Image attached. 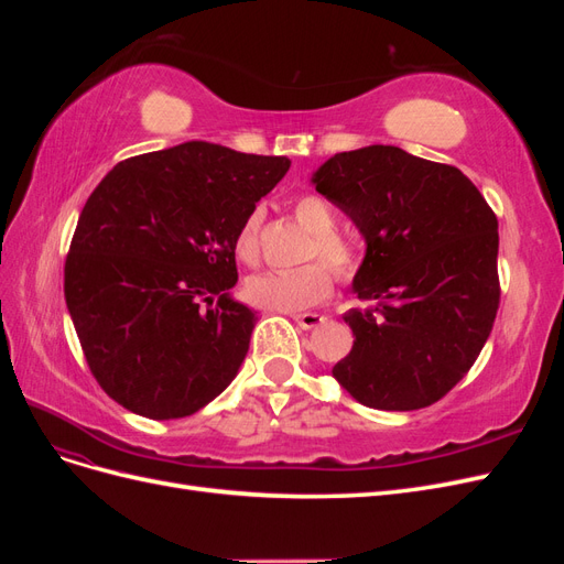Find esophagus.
Masks as SVG:
<instances>
[{"instance_id":"34e87169","label":"esophagus","mask_w":564,"mask_h":564,"mask_svg":"<svg viewBox=\"0 0 564 564\" xmlns=\"http://www.w3.org/2000/svg\"><path fill=\"white\" fill-rule=\"evenodd\" d=\"M294 322L299 324L301 329H315L324 322V317L317 315V313H303V315H294Z\"/></svg>"}]
</instances>
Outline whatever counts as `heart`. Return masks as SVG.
<instances>
[{
    "label": "heart",
    "mask_w": 564,
    "mask_h": 564,
    "mask_svg": "<svg viewBox=\"0 0 564 564\" xmlns=\"http://www.w3.org/2000/svg\"><path fill=\"white\" fill-rule=\"evenodd\" d=\"M294 214L301 220V226L315 235L311 256H319V261L329 264L338 278H350L357 270V253L352 245L334 232L336 214L329 204L317 195H301L294 204ZM261 218V209H251L245 216L242 226L237 228L235 253L245 263L259 259ZM323 267L321 263H308L292 270L256 272L245 282V294L253 305L265 311L292 313L311 308L332 292V275Z\"/></svg>",
    "instance_id": "obj_1"
}]
</instances>
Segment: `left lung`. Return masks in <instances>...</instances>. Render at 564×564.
Instances as JSON below:
<instances>
[{
	"label": "left lung",
	"instance_id": "obj_1",
	"mask_svg": "<svg viewBox=\"0 0 564 564\" xmlns=\"http://www.w3.org/2000/svg\"><path fill=\"white\" fill-rule=\"evenodd\" d=\"M311 183L365 237L344 315L352 350L332 377L383 412L437 402L466 377L499 311V220L456 166L395 145L329 158Z\"/></svg>",
	"mask_w": 564,
	"mask_h": 564
}]
</instances>
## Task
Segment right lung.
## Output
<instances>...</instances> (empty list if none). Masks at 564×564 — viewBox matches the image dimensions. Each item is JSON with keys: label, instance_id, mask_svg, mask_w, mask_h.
I'll use <instances>...</instances> for the list:
<instances>
[{"label": "right lung", "instance_id": "right-lung-1", "mask_svg": "<svg viewBox=\"0 0 564 564\" xmlns=\"http://www.w3.org/2000/svg\"><path fill=\"white\" fill-rule=\"evenodd\" d=\"M289 166L187 141L119 162L98 183L65 261V303L115 402L183 419L237 377L259 317L230 296L235 235Z\"/></svg>", "mask_w": 564, "mask_h": 564}]
</instances>
